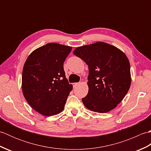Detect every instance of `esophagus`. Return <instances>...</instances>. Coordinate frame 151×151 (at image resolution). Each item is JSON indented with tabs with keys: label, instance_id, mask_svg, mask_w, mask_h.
I'll return each instance as SVG.
<instances>
[{
	"label": "esophagus",
	"instance_id": "obj_1",
	"mask_svg": "<svg viewBox=\"0 0 151 151\" xmlns=\"http://www.w3.org/2000/svg\"><path fill=\"white\" fill-rule=\"evenodd\" d=\"M78 85V83H73V84L74 88H75Z\"/></svg>",
	"mask_w": 151,
	"mask_h": 151
}]
</instances>
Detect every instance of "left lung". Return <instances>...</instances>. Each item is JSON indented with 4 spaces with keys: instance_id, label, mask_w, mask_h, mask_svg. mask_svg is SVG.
<instances>
[{
    "instance_id": "obj_1",
    "label": "left lung",
    "mask_w": 151,
    "mask_h": 151,
    "mask_svg": "<svg viewBox=\"0 0 151 151\" xmlns=\"http://www.w3.org/2000/svg\"><path fill=\"white\" fill-rule=\"evenodd\" d=\"M75 56L88 65V93L82 102L89 110L106 113L127 95L131 84L129 60L121 50L99 42L77 47Z\"/></svg>"
}]
</instances>
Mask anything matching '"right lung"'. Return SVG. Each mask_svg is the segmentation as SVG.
Returning a JSON list of instances; mask_svg holds the SVG:
<instances>
[{
    "mask_svg": "<svg viewBox=\"0 0 151 151\" xmlns=\"http://www.w3.org/2000/svg\"><path fill=\"white\" fill-rule=\"evenodd\" d=\"M71 50L69 46L47 43L34 50L24 64L22 93L30 106L45 116L62 112L73 89L63 66Z\"/></svg>",
    "mask_w": 151,
    "mask_h": 151,
    "instance_id": "add662e5",
    "label": "right lung"
}]
</instances>
